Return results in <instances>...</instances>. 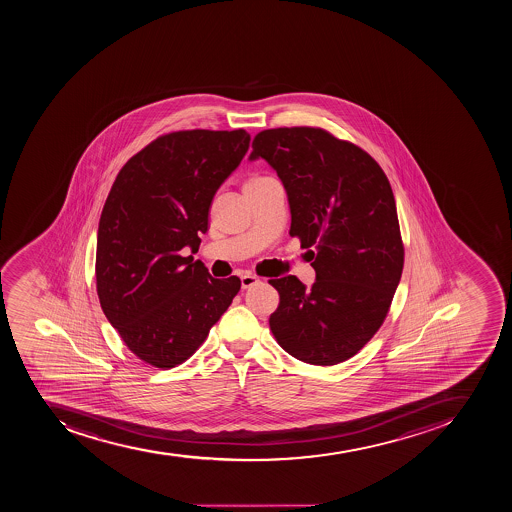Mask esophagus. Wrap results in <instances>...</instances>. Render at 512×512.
Returning a JSON list of instances; mask_svg holds the SVG:
<instances>
[{
  "mask_svg": "<svg viewBox=\"0 0 512 512\" xmlns=\"http://www.w3.org/2000/svg\"><path fill=\"white\" fill-rule=\"evenodd\" d=\"M258 283H260V278L252 275V273H244V275L240 276V285H242L244 290L252 288V286L258 285Z\"/></svg>",
  "mask_w": 512,
  "mask_h": 512,
  "instance_id": "1",
  "label": "esophagus"
}]
</instances>
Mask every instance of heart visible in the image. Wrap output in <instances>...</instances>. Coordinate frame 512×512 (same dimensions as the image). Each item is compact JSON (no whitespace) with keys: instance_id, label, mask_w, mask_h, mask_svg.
I'll return each instance as SVG.
<instances>
[{"instance_id":"1","label":"heart","mask_w":512,"mask_h":512,"mask_svg":"<svg viewBox=\"0 0 512 512\" xmlns=\"http://www.w3.org/2000/svg\"><path fill=\"white\" fill-rule=\"evenodd\" d=\"M270 180H272V178L263 177V175H250V177L244 181V190H247V188H254V186L263 185V183H267V181Z\"/></svg>"}]
</instances>
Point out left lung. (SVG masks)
I'll list each match as a JSON object with an SVG mask.
<instances>
[{"label":"left lung","mask_w":512,"mask_h":512,"mask_svg":"<svg viewBox=\"0 0 512 512\" xmlns=\"http://www.w3.org/2000/svg\"><path fill=\"white\" fill-rule=\"evenodd\" d=\"M250 160H267L290 201V236L313 260L311 288L294 275L270 331L301 362L331 367L362 350L388 316L404 265L393 190L376 160L321 127L258 132Z\"/></svg>","instance_id":"1"}]
</instances>
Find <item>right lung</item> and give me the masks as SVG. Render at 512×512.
Returning <instances> with one entry per match:
<instances>
[{
	"instance_id": "1",
	"label": "right lung",
	"mask_w": 512,
	"mask_h": 512,
	"mask_svg": "<svg viewBox=\"0 0 512 512\" xmlns=\"http://www.w3.org/2000/svg\"><path fill=\"white\" fill-rule=\"evenodd\" d=\"M236 131L163 134L127 160L101 211L96 293L127 349L152 367H177L199 349L239 293L193 255L208 231L209 208L249 150Z\"/></svg>"
}]
</instances>
